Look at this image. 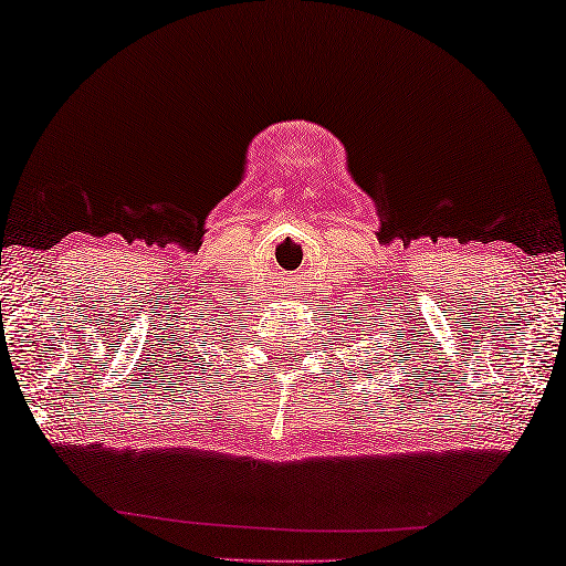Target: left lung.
I'll return each mask as SVG.
<instances>
[{"label": "left lung", "mask_w": 566, "mask_h": 566, "mask_svg": "<svg viewBox=\"0 0 566 566\" xmlns=\"http://www.w3.org/2000/svg\"><path fill=\"white\" fill-rule=\"evenodd\" d=\"M352 324H359V326H364V321H352ZM369 332V328H367ZM354 334H359V328H354ZM399 334V332H397ZM369 336V334H367ZM412 342H417V338H412ZM410 352H412V346H410V338L407 336H402V346L399 344H392V349H387L385 354H379V356H374V361H377V367H379V361L385 364L387 359H402V361H410ZM367 377H371V371L367 374Z\"/></svg>", "instance_id": "left-lung-1"}]
</instances>
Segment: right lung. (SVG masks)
I'll return each instance as SVG.
<instances>
[{
	"label": "right lung",
	"instance_id": "1",
	"mask_svg": "<svg viewBox=\"0 0 566 566\" xmlns=\"http://www.w3.org/2000/svg\"><path fill=\"white\" fill-rule=\"evenodd\" d=\"M197 342H199V338H197ZM179 349H181V344H179ZM187 349H189V346H187ZM177 352V356H181V364H174V367H181V369H187L189 367V361H199V349H197V346H195V349H192V354H189V352ZM207 367V364H199V371H202ZM210 367H212V364H210ZM189 374H197V371H189Z\"/></svg>",
	"mask_w": 566,
	"mask_h": 566
}]
</instances>
